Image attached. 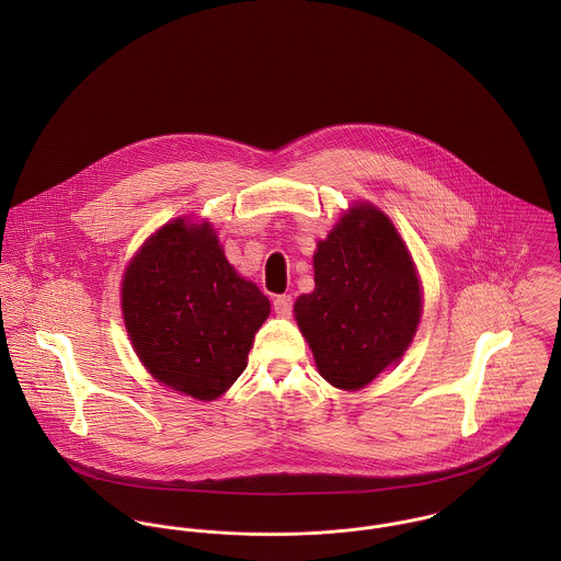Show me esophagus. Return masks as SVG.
Masks as SVG:
<instances>
[{
	"instance_id": "1",
	"label": "esophagus",
	"mask_w": 561,
	"mask_h": 561,
	"mask_svg": "<svg viewBox=\"0 0 561 561\" xmlns=\"http://www.w3.org/2000/svg\"><path fill=\"white\" fill-rule=\"evenodd\" d=\"M274 311H276L280 318H289L291 311H294V300H291V296H287V294L276 296V298H274Z\"/></svg>"
}]
</instances>
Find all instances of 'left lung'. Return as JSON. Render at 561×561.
Listing matches in <instances>:
<instances>
[{
  "label": "left lung",
  "mask_w": 561,
  "mask_h": 561,
  "mask_svg": "<svg viewBox=\"0 0 561 561\" xmlns=\"http://www.w3.org/2000/svg\"><path fill=\"white\" fill-rule=\"evenodd\" d=\"M316 289L296 300V320L321 376L356 391L398 363L421 318L412 259L391 220L352 207L313 256Z\"/></svg>",
  "instance_id": "obj_1"
}]
</instances>
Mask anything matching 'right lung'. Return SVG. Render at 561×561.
<instances>
[{
	"label": "right lung",
	"mask_w": 561,
	"mask_h": 561,
	"mask_svg": "<svg viewBox=\"0 0 561 561\" xmlns=\"http://www.w3.org/2000/svg\"><path fill=\"white\" fill-rule=\"evenodd\" d=\"M267 316L270 300L238 276L209 225L161 227L123 278V318L140 360L196 400H216L240 378Z\"/></svg>",
	"instance_id": "right-lung-1"
}]
</instances>
